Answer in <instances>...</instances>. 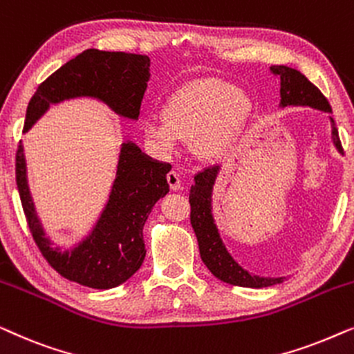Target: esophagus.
Returning a JSON list of instances; mask_svg holds the SVG:
<instances>
[{
	"label": "esophagus",
	"mask_w": 354,
	"mask_h": 354,
	"mask_svg": "<svg viewBox=\"0 0 354 354\" xmlns=\"http://www.w3.org/2000/svg\"><path fill=\"white\" fill-rule=\"evenodd\" d=\"M167 183L172 190H180L182 188V182H180V176L176 171H171L167 174Z\"/></svg>",
	"instance_id": "34e87169"
}]
</instances>
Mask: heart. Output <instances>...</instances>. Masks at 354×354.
Instances as JSON below:
<instances>
[{
    "label": "heart",
    "instance_id": "b5f03b06",
    "mask_svg": "<svg viewBox=\"0 0 354 354\" xmlns=\"http://www.w3.org/2000/svg\"><path fill=\"white\" fill-rule=\"evenodd\" d=\"M251 114V101L239 86L222 80L183 85L164 103L162 115L149 114L145 133L164 151L193 140L205 158L219 156L236 142Z\"/></svg>",
    "mask_w": 354,
    "mask_h": 354
}]
</instances>
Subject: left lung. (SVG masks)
<instances>
[{
    "label": "left lung",
    "mask_w": 354,
    "mask_h": 354,
    "mask_svg": "<svg viewBox=\"0 0 354 354\" xmlns=\"http://www.w3.org/2000/svg\"><path fill=\"white\" fill-rule=\"evenodd\" d=\"M270 72L280 77V106H309V108L332 113L330 104L326 96L316 85L311 84L301 72L287 66H272ZM332 124V140L338 151L343 153L340 137L335 122L330 118ZM219 166L206 167L205 171L196 174L195 183L190 188V222L195 230L198 246L203 263L211 270V274L222 282L236 285V287L248 288H264L272 285L282 283L285 277H259V275L250 274L248 270L241 268L236 261L232 258L225 245L222 243L219 230L214 224L211 206L212 185H214Z\"/></svg>",
    "instance_id": "1"
}]
</instances>
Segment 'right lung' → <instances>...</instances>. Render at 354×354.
I'll list each match as a JSON object with an SVG mask.
<instances>
[{
    "instance_id": "1",
    "label": "right lung",
    "mask_w": 354,
    "mask_h": 354,
    "mask_svg": "<svg viewBox=\"0 0 354 354\" xmlns=\"http://www.w3.org/2000/svg\"><path fill=\"white\" fill-rule=\"evenodd\" d=\"M148 80V56L85 50L38 85L27 106L24 132L30 130L50 104L80 96L103 101L115 114L137 120ZM169 171L171 164L147 156L132 142L122 143L113 190L98 222L79 245L61 251L53 248L37 216L28 190L22 143L16 153L19 195L41 254L62 277L96 290L118 287L140 269L147 254L143 225L156 201L167 195Z\"/></svg>"
}]
</instances>
